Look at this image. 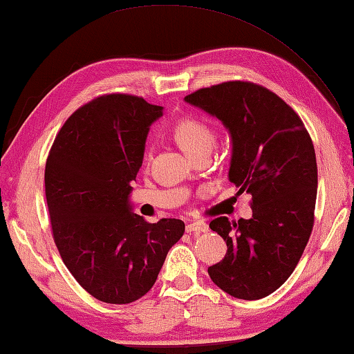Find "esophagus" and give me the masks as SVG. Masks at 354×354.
<instances>
[{"instance_id": "1", "label": "esophagus", "mask_w": 354, "mask_h": 354, "mask_svg": "<svg viewBox=\"0 0 354 354\" xmlns=\"http://www.w3.org/2000/svg\"><path fill=\"white\" fill-rule=\"evenodd\" d=\"M187 234H203L208 232V225L203 223V221H192L185 226Z\"/></svg>"}]
</instances>
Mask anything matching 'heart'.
Returning <instances> with one entry per match:
<instances>
[{"label": "heart", "mask_w": 354, "mask_h": 354, "mask_svg": "<svg viewBox=\"0 0 354 354\" xmlns=\"http://www.w3.org/2000/svg\"><path fill=\"white\" fill-rule=\"evenodd\" d=\"M171 133L180 147L192 158L199 153L209 152L216 142V134L212 128L203 119L196 116H185L176 120ZM146 158H149V151L146 152Z\"/></svg>", "instance_id": "heart-1"}]
</instances>
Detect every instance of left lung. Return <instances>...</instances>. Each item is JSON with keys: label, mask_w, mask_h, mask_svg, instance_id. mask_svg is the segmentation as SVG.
I'll use <instances>...</instances> for the list:
<instances>
[{"label": "left lung", "mask_w": 354, "mask_h": 354, "mask_svg": "<svg viewBox=\"0 0 354 354\" xmlns=\"http://www.w3.org/2000/svg\"><path fill=\"white\" fill-rule=\"evenodd\" d=\"M185 101L229 129V180L238 194H252V218L209 223L227 252L208 274L232 297H267L291 276L314 227L318 170L310 136L282 97L250 81L203 87Z\"/></svg>", "instance_id": "1"}]
</instances>
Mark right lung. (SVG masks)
<instances>
[{
	"instance_id": "add662e5",
	"label": "right lung",
	"mask_w": 354,
	"mask_h": 354,
	"mask_svg": "<svg viewBox=\"0 0 354 354\" xmlns=\"http://www.w3.org/2000/svg\"><path fill=\"white\" fill-rule=\"evenodd\" d=\"M161 111L134 95L97 96L64 122L46 158L54 243L75 281L111 305L143 297L185 231L178 218L149 223L128 202L147 131Z\"/></svg>"
}]
</instances>
